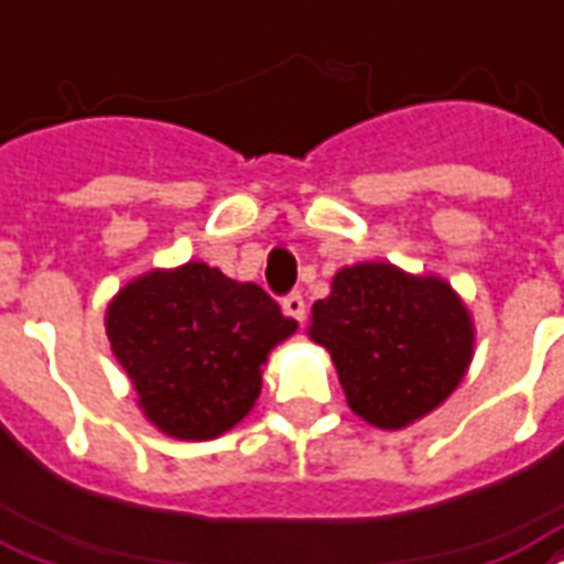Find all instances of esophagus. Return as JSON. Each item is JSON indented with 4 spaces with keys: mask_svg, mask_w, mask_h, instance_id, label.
<instances>
[{
    "mask_svg": "<svg viewBox=\"0 0 564 564\" xmlns=\"http://www.w3.org/2000/svg\"><path fill=\"white\" fill-rule=\"evenodd\" d=\"M283 313L292 316L295 322H304V299H301V292H290V295L283 299Z\"/></svg>",
    "mask_w": 564,
    "mask_h": 564,
    "instance_id": "34e87169",
    "label": "esophagus"
}]
</instances>
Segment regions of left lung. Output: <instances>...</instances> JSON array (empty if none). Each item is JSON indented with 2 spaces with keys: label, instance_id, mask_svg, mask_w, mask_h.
I'll list each match as a JSON object with an SVG mask.
<instances>
[{
  "label": "left lung",
  "instance_id": "1",
  "mask_svg": "<svg viewBox=\"0 0 564 564\" xmlns=\"http://www.w3.org/2000/svg\"><path fill=\"white\" fill-rule=\"evenodd\" d=\"M311 337L330 351L351 411L378 429L435 411L473 358L470 313L453 286L390 263L337 272L313 304Z\"/></svg>",
  "mask_w": 564,
  "mask_h": 564
}]
</instances>
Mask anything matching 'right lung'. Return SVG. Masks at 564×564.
I'll return each instance as SVG.
<instances>
[{
	"instance_id": "right-lung-1",
	"label": "right lung",
	"mask_w": 564,
	"mask_h": 564,
	"mask_svg": "<svg viewBox=\"0 0 564 564\" xmlns=\"http://www.w3.org/2000/svg\"><path fill=\"white\" fill-rule=\"evenodd\" d=\"M299 322L257 283L206 263L127 283L106 313L111 351L150 423L183 441H213L260 397L265 355Z\"/></svg>"
}]
</instances>
